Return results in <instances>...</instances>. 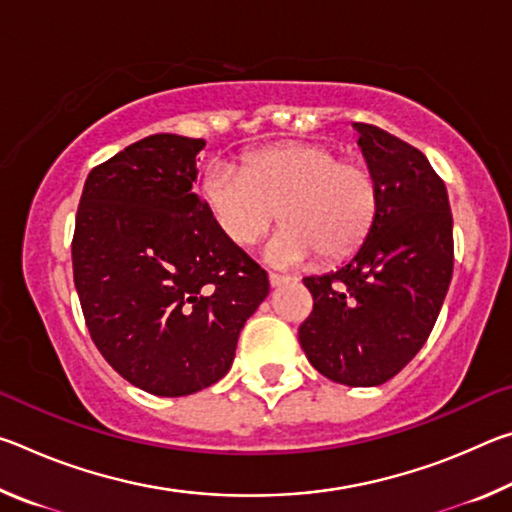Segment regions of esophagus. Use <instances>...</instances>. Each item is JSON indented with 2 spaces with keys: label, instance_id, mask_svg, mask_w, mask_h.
Instances as JSON below:
<instances>
[{
  "label": "esophagus",
  "instance_id": "obj_1",
  "mask_svg": "<svg viewBox=\"0 0 512 512\" xmlns=\"http://www.w3.org/2000/svg\"><path fill=\"white\" fill-rule=\"evenodd\" d=\"M268 282H271V287H282V284L291 282V277L280 275V273H268Z\"/></svg>",
  "mask_w": 512,
  "mask_h": 512
}]
</instances>
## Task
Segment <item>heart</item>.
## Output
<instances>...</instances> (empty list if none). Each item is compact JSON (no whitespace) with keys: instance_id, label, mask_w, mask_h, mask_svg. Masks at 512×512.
Here are the masks:
<instances>
[{"instance_id":"obj_1","label":"heart","mask_w":512,"mask_h":512,"mask_svg":"<svg viewBox=\"0 0 512 512\" xmlns=\"http://www.w3.org/2000/svg\"><path fill=\"white\" fill-rule=\"evenodd\" d=\"M203 196L216 225L237 246H253L280 210L284 228L268 244L275 264L323 262L357 253L379 210L375 171L329 144H282L250 153L241 169L214 162Z\"/></svg>"}]
</instances>
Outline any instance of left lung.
<instances>
[{
	"instance_id": "left-lung-1",
	"label": "left lung",
	"mask_w": 512,
	"mask_h": 512,
	"mask_svg": "<svg viewBox=\"0 0 512 512\" xmlns=\"http://www.w3.org/2000/svg\"><path fill=\"white\" fill-rule=\"evenodd\" d=\"M379 183L370 235L348 264L305 277L314 311L298 329L320 375L345 386H379L427 343L454 271L445 183L400 137L354 124Z\"/></svg>"
}]
</instances>
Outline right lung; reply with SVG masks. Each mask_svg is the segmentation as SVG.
Listing matches in <instances>:
<instances>
[{"mask_svg": "<svg viewBox=\"0 0 512 512\" xmlns=\"http://www.w3.org/2000/svg\"><path fill=\"white\" fill-rule=\"evenodd\" d=\"M205 140L158 133L85 180L72 239L85 325L121 377L192 395L230 370L268 275L223 235L194 192Z\"/></svg>", "mask_w": 512, "mask_h": 512, "instance_id": "1", "label": "right lung"}]
</instances>
